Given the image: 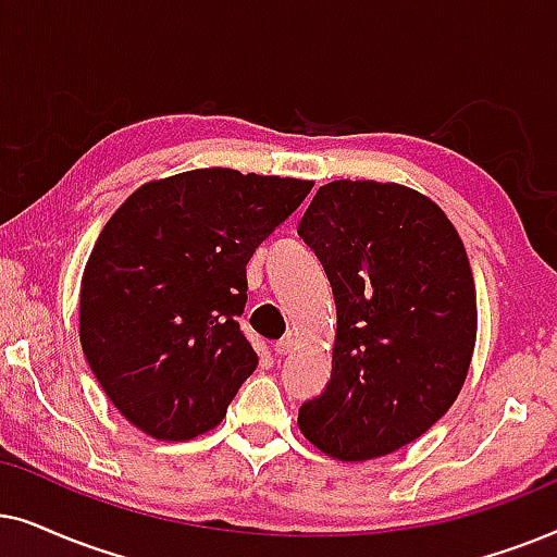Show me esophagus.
Listing matches in <instances>:
<instances>
[{
  "mask_svg": "<svg viewBox=\"0 0 557 557\" xmlns=\"http://www.w3.org/2000/svg\"><path fill=\"white\" fill-rule=\"evenodd\" d=\"M293 346H295V338L293 336L280 338L277 344H274V356H287V354L293 351Z\"/></svg>",
  "mask_w": 557,
  "mask_h": 557,
  "instance_id": "esophagus-1",
  "label": "esophagus"
}]
</instances>
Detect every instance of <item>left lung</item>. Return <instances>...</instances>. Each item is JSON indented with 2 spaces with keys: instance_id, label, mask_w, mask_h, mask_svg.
Instances as JSON below:
<instances>
[{
  "instance_id": "8db88e82",
  "label": "left lung",
  "mask_w": 557,
  "mask_h": 557,
  "mask_svg": "<svg viewBox=\"0 0 557 557\" xmlns=\"http://www.w3.org/2000/svg\"><path fill=\"white\" fill-rule=\"evenodd\" d=\"M298 234L338 313L331 380L298 425L338 461L387 456L448 412L469 372L476 287L461 236L430 198L374 181L318 188Z\"/></svg>"
}]
</instances>
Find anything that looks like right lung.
<instances>
[{"instance_id":"obj_1","label":"right lung","mask_w":557,"mask_h":557,"mask_svg":"<svg viewBox=\"0 0 557 557\" xmlns=\"http://www.w3.org/2000/svg\"><path fill=\"white\" fill-rule=\"evenodd\" d=\"M313 183L193 170L119 206L81 280V346L107 397L158 441L224 420L257 369L239 329L255 249Z\"/></svg>"}]
</instances>
